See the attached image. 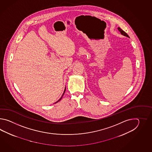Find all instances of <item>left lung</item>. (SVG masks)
<instances>
[{
    "instance_id": "left-lung-1",
    "label": "left lung",
    "mask_w": 152,
    "mask_h": 152,
    "mask_svg": "<svg viewBox=\"0 0 152 152\" xmlns=\"http://www.w3.org/2000/svg\"><path fill=\"white\" fill-rule=\"evenodd\" d=\"M118 30H119V31L121 32V34L122 35L125 36H126V37H129V36L128 35V34H126V32H124L122 29H121L120 28L118 27Z\"/></svg>"
}]
</instances>
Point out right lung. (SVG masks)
<instances>
[{
    "label": "right lung",
    "mask_w": 152,
    "mask_h": 152,
    "mask_svg": "<svg viewBox=\"0 0 152 152\" xmlns=\"http://www.w3.org/2000/svg\"><path fill=\"white\" fill-rule=\"evenodd\" d=\"M65 91H66V87H65V91H64V94H62V96L61 97V98H60V99H59V100H58V101H57V102H55V103H54V104L56 103H58V102H59V101H60V100H61V99L62 97V96H64V94H65Z\"/></svg>",
    "instance_id": "right-lung-1"
}]
</instances>
